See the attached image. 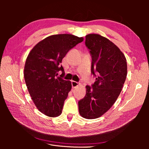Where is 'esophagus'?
<instances>
[{
  "instance_id": "obj_1",
  "label": "esophagus",
  "mask_w": 149,
  "mask_h": 149,
  "mask_svg": "<svg viewBox=\"0 0 149 149\" xmlns=\"http://www.w3.org/2000/svg\"><path fill=\"white\" fill-rule=\"evenodd\" d=\"M71 84H72V88H76L77 86H78V85H79L78 83L74 81H71Z\"/></svg>"
}]
</instances>
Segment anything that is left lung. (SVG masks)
Masks as SVG:
<instances>
[{"mask_svg":"<svg viewBox=\"0 0 149 149\" xmlns=\"http://www.w3.org/2000/svg\"><path fill=\"white\" fill-rule=\"evenodd\" d=\"M85 44L92 57L91 73L96 81L91 87L86 86L78 107L83 118L93 119L106 113L119 97L127 76V60L114 43L100 35H86Z\"/></svg>","mask_w":149,"mask_h":149,"instance_id":"left-lung-1","label":"left lung"}]
</instances>
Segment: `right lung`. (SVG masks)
Segmentation results:
<instances>
[{
    "instance_id": "obj_1",
    "label": "right lung",
    "mask_w": 149,
    "mask_h": 149,
    "mask_svg": "<svg viewBox=\"0 0 149 149\" xmlns=\"http://www.w3.org/2000/svg\"><path fill=\"white\" fill-rule=\"evenodd\" d=\"M83 40L71 34L53 35L38 42L29 53L24 78L31 100L43 114L55 118L61 114L72 86L70 81L57 76L58 72L64 73L63 58Z\"/></svg>"
}]
</instances>
